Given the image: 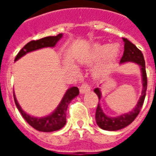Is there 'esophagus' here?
<instances>
[{
  "label": "esophagus",
  "instance_id": "34e87169",
  "mask_svg": "<svg viewBox=\"0 0 156 156\" xmlns=\"http://www.w3.org/2000/svg\"><path fill=\"white\" fill-rule=\"evenodd\" d=\"M90 89H91V87H90L87 83H83V84L80 86V88H79V90H80V93H81V94H85V93H87V92L90 91Z\"/></svg>",
  "mask_w": 156,
  "mask_h": 156
}]
</instances>
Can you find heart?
<instances>
[{
	"label": "heart",
	"mask_w": 156,
	"mask_h": 156,
	"mask_svg": "<svg viewBox=\"0 0 156 156\" xmlns=\"http://www.w3.org/2000/svg\"><path fill=\"white\" fill-rule=\"evenodd\" d=\"M119 52V46L118 44L110 46L108 44H96L91 51V58L98 60L106 57V62L100 67V71H106L110 67L111 62Z\"/></svg>",
	"instance_id": "b5f03b06"
}]
</instances>
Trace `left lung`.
I'll return each instance as SVG.
<instances>
[{
  "instance_id": "8db88e82",
  "label": "left lung",
  "mask_w": 156,
  "mask_h": 156,
  "mask_svg": "<svg viewBox=\"0 0 156 156\" xmlns=\"http://www.w3.org/2000/svg\"><path fill=\"white\" fill-rule=\"evenodd\" d=\"M123 41L124 43V53L120 59V63H124L126 62H134L140 66L141 73H142V81H143V89L141 94L140 100L138 102L137 105L135 108L128 114L118 116L116 118L108 117L107 115L104 114L99 104L98 105L96 114H95V119L96 123L99 127L108 131H115L121 129L123 128L126 127L129 124H131L133 121L137 117L139 113L140 112V109L144 104V98L146 94V89H147V75L145 71V62L143 53L141 52L140 49H138L137 47L129 41L127 38L123 37ZM94 93L98 95V98H101V93L100 89L98 88H95Z\"/></svg>"
}]
</instances>
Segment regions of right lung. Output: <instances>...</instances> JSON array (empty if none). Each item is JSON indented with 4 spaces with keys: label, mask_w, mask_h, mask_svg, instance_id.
Listing matches in <instances>:
<instances>
[{
    "label": "right lung",
    "mask_w": 156,
    "mask_h": 156,
    "mask_svg": "<svg viewBox=\"0 0 156 156\" xmlns=\"http://www.w3.org/2000/svg\"><path fill=\"white\" fill-rule=\"evenodd\" d=\"M62 34L60 33L57 36H52V37H47L39 39V40H33V41H29L27 44H26L23 48L19 51L16 57L15 58V61L18 60L19 58H22V56L27 54V52L35 51L37 49L43 48H48V47H54L57 44L60 39L62 38ZM79 94V90L77 87H72L63 96L62 99L61 103L59 104L58 107L56 108L52 114L48 115L44 118H35L30 116L27 114H26L19 105L18 102L16 100L15 94L13 93L14 96V101L16 105V108H18L20 113L22 114V117L25 119V120L32 127L35 129L41 132H52L60 129L66 124V116H67V108L68 105L70 104L73 98H74L76 96H78Z\"/></svg>",
    "instance_id": "1"
}]
</instances>
